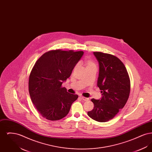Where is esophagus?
Returning a JSON list of instances; mask_svg holds the SVG:
<instances>
[{"mask_svg": "<svg viewBox=\"0 0 152 152\" xmlns=\"http://www.w3.org/2000/svg\"><path fill=\"white\" fill-rule=\"evenodd\" d=\"M80 98H81L83 101H87L89 100V99H88V98L85 97H83V96H81V97H80Z\"/></svg>", "mask_w": 152, "mask_h": 152, "instance_id": "esophagus-1", "label": "esophagus"}]
</instances>
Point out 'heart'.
I'll return each instance as SVG.
<instances>
[{
	"label": "heart",
	"instance_id": "heart-1",
	"mask_svg": "<svg viewBox=\"0 0 152 152\" xmlns=\"http://www.w3.org/2000/svg\"><path fill=\"white\" fill-rule=\"evenodd\" d=\"M91 64H92V63H88V65H91ZM77 66V65H76V66H75V68H76V66Z\"/></svg>",
	"mask_w": 152,
	"mask_h": 152
}]
</instances>
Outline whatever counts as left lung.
Instances as JSON below:
<instances>
[{
	"label": "left lung",
	"mask_w": 152,
	"mask_h": 152,
	"mask_svg": "<svg viewBox=\"0 0 152 152\" xmlns=\"http://www.w3.org/2000/svg\"><path fill=\"white\" fill-rule=\"evenodd\" d=\"M94 54L99 64L97 85L102 97L100 100L91 99L94 108L87 113L95 121L104 123L114 118L126 103L130 94V79L118 58L100 52H94Z\"/></svg>",
	"instance_id": "1"
}]
</instances>
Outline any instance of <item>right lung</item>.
Here are the masks:
<instances>
[{
  "label": "right lung",
  "mask_w": 152,
  "mask_h": 152,
  "mask_svg": "<svg viewBox=\"0 0 152 152\" xmlns=\"http://www.w3.org/2000/svg\"><path fill=\"white\" fill-rule=\"evenodd\" d=\"M83 54V51L52 50L36 61L29 75V95L35 108L46 119L64 118L77 99V94L68 93L61 85Z\"/></svg>",
  "instance_id": "1"
}]
</instances>
